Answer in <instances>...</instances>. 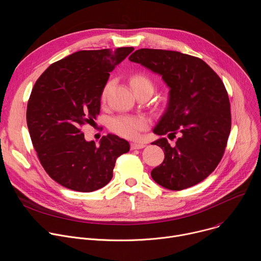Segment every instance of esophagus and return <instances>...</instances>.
I'll list each match as a JSON object with an SVG mask.
<instances>
[{"mask_svg": "<svg viewBox=\"0 0 261 261\" xmlns=\"http://www.w3.org/2000/svg\"><path fill=\"white\" fill-rule=\"evenodd\" d=\"M144 146H145V144L139 143V142H132L131 143V148H132V150H139V148H143Z\"/></svg>", "mask_w": 261, "mask_h": 261, "instance_id": "34e87169", "label": "esophagus"}]
</instances>
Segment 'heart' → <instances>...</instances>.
<instances>
[{"label": "heart", "mask_w": 261, "mask_h": 261, "mask_svg": "<svg viewBox=\"0 0 261 261\" xmlns=\"http://www.w3.org/2000/svg\"><path fill=\"white\" fill-rule=\"evenodd\" d=\"M114 81H109L105 84L101 92V101L105 102L107 97L114 87ZM130 85L134 91L137 93L141 90L154 91V83L145 74L137 73L130 79ZM150 126V121L144 116H130L121 115L113 118L109 122V129L114 133L129 139H137L141 132L145 131Z\"/></svg>", "instance_id": "1"}]
</instances>
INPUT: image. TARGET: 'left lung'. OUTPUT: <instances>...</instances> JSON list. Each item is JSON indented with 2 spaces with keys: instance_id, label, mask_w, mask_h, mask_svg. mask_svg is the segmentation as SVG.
<instances>
[{
  "instance_id": "8db88e82",
  "label": "left lung",
  "mask_w": 261,
  "mask_h": 261,
  "mask_svg": "<svg viewBox=\"0 0 261 261\" xmlns=\"http://www.w3.org/2000/svg\"><path fill=\"white\" fill-rule=\"evenodd\" d=\"M129 60L160 74L169 87L165 113L154 128L165 137L152 144L164 151V161L151 175L162 187L184 190L202 181L218 166L231 129L230 102L224 84L201 59L178 51L141 48Z\"/></svg>"
}]
</instances>
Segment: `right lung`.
Returning <instances> with one entry per match:
<instances>
[{
    "label": "right lung",
    "mask_w": 261,
    "mask_h": 261,
    "mask_svg": "<svg viewBox=\"0 0 261 261\" xmlns=\"http://www.w3.org/2000/svg\"><path fill=\"white\" fill-rule=\"evenodd\" d=\"M133 49L76 51L51 64L34 85L27 107L33 146L47 174L70 190L104 187L117 158L130 150L127 140L114 134L103 136L99 145L87 141L82 128L100 114L109 72Z\"/></svg>",
    "instance_id": "obj_1"
}]
</instances>
